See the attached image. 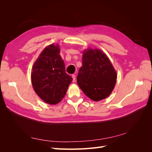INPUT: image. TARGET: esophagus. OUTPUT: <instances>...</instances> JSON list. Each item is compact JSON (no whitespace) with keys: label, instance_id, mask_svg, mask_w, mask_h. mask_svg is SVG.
<instances>
[{"label":"esophagus","instance_id":"1","mask_svg":"<svg viewBox=\"0 0 152 152\" xmlns=\"http://www.w3.org/2000/svg\"><path fill=\"white\" fill-rule=\"evenodd\" d=\"M72 79H73V82H74L75 81V75H72Z\"/></svg>","mask_w":152,"mask_h":152}]
</instances>
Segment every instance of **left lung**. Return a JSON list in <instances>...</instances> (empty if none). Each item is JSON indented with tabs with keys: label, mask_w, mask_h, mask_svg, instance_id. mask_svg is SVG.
<instances>
[{
	"label": "left lung",
	"mask_w": 152,
	"mask_h": 152,
	"mask_svg": "<svg viewBox=\"0 0 152 152\" xmlns=\"http://www.w3.org/2000/svg\"><path fill=\"white\" fill-rule=\"evenodd\" d=\"M117 78L111 61L102 50H84L77 81L87 97L95 102L107 98L114 89Z\"/></svg>",
	"instance_id": "left-lung-1"
}]
</instances>
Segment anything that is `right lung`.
<instances>
[{
    "mask_svg": "<svg viewBox=\"0 0 152 152\" xmlns=\"http://www.w3.org/2000/svg\"><path fill=\"white\" fill-rule=\"evenodd\" d=\"M59 53V45H49L40 54L31 69V84L35 92L50 104L61 102L73 80L65 72Z\"/></svg>",
    "mask_w": 152,
    "mask_h": 152,
    "instance_id": "add662e5",
    "label": "right lung"
}]
</instances>
